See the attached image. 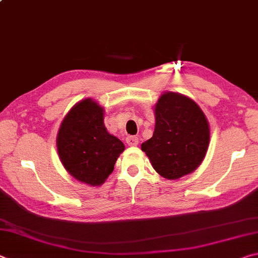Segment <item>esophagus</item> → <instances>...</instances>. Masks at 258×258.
Returning <instances> with one entry per match:
<instances>
[{"label": "esophagus", "mask_w": 258, "mask_h": 258, "mask_svg": "<svg viewBox=\"0 0 258 258\" xmlns=\"http://www.w3.org/2000/svg\"><path fill=\"white\" fill-rule=\"evenodd\" d=\"M126 142L131 147H135L139 145V139L137 137H133V135H130V137L126 138Z\"/></svg>", "instance_id": "1"}]
</instances>
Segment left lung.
I'll list each match as a JSON object with an SVG mask.
<instances>
[{"mask_svg":"<svg viewBox=\"0 0 258 258\" xmlns=\"http://www.w3.org/2000/svg\"><path fill=\"white\" fill-rule=\"evenodd\" d=\"M155 131L143 142L142 151L155 171L167 180H177L198 168L211 139L209 123L194 100L165 92L154 107Z\"/></svg>","mask_w":258,"mask_h":258,"instance_id":"left-lung-1","label":"left lung"}]
</instances>
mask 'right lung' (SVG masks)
I'll return each mask as SVG.
<instances>
[{
	"label": "right lung",
	"mask_w": 258,
	"mask_h": 258,
	"mask_svg": "<svg viewBox=\"0 0 258 258\" xmlns=\"http://www.w3.org/2000/svg\"><path fill=\"white\" fill-rule=\"evenodd\" d=\"M103 107L91 98L81 100L61 123L56 150L64 169L91 186L104 183L113 171L124 143L107 131Z\"/></svg>",
	"instance_id": "right-lung-1"
}]
</instances>
